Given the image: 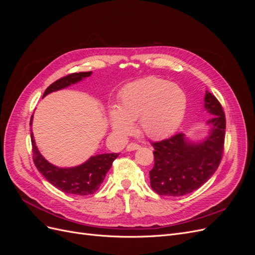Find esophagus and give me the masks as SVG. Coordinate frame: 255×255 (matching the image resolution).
Returning <instances> with one entry per match:
<instances>
[{"label": "esophagus", "instance_id": "34e87169", "mask_svg": "<svg viewBox=\"0 0 255 255\" xmlns=\"http://www.w3.org/2000/svg\"><path fill=\"white\" fill-rule=\"evenodd\" d=\"M139 148H140V145L138 144V143H135V142H130V143H128L127 145V150L128 151H134V150H137V149H139Z\"/></svg>", "mask_w": 255, "mask_h": 255}]
</instances>
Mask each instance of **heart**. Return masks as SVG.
<instances>
[{"instance_id":"b5f03b06","label":"heart","mask_w":255,"mask_h":255,"mask_svg":"<svg viewBox=\"0 0 255 255\" xmlns=\"http://www.w3.org/2000/svg\"><path fill=\"white\" fill-rule=\"evenodd\" d=\"M186 104V96L179 86L146 78L122 90L119 107L111 111L112 128L121 135H128L133 130L132 122L139 119L141 133L158 139L172 134L181 125Z\"/></svg>"}]
</instances>
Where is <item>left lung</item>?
I'll list each match as a JSON object with an SVG mask.
<instances>
[{"label": "left lung", "mask_w": 255, "mask_h": 255, "mask_svg": "<svg viewBox=\"0 0 255 255\" xmlns=\"http://www.w3.org/2000/svg\"><path fill=\"white\" fill-rule=\"evenodd\" d=\"M204 107L212 115L211 134L201 143H190L183 133L151 142L154 166L150 173L152 189L159 196L181 197L195 191L217 170L225 150L226 115L222 105L210 91Z\"/></svg>", "instance_id": "left-lung-1"}]
</instances>
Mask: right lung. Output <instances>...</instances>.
I'll return each mask as SVG.
<instances>
[{
  "mask_svg": "<svg viewBox=\"0 0 255 255\" xmlns=\"http://www.w3.org/2000/svg\"><path fill=\"white\" fill-rule=\"evenodd\" d=\"M91 73L92 72L89 71L68 74L52 83L45 89L43 97L52 91L63 89L69 85L87 78ZM29 125H32V122ZM30 138H32V152L35 166L53 186L64 191L65 194L78 196H88L94 194L101 186V183L103 182L107 171L111 169L113 161L119 155L118 153L100 154V155L90 157L86 163L81 166L74 168H58L53 166L42 157L33 139V133H30Z\"/></svg>",
  "mask_w": 255,
  "mask_h": 255,
  "instance_id": "1",
  "label": "right lung"
}]
</instances>
